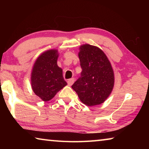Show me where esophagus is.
<instances>
[{
    "mask_svg": "<svg viewBox=\"0 0 149 149\" xmlns=\"http://www.w3.org/2000/svg\"><path fill=\"white\" fill-rule=\"evenodd\" d=\"M74 78H72V79H70L68 80V84L69 86H71V85H73V84L74 83Z\"/></svg>",
    "mask_w": 149,
    "mask_h": 149,
    "instance_id": "obj_1",
    "label": "esophagus"
}]
</instances>
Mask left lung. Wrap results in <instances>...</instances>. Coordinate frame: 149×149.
Wrapping results in <instances>:
<instances>
[{
	"mask_svg": "<svg viewBox=\"0 0 149 149\" xmlns=\"http://www.w3.org/2000/svg\"><path fill=\"white\" fill-rule=\"evenodd\" d=\"M78 56L82 72L72 88L88 107L102 104L114 85V73L110 62L100 48L89 44L81 45Z\"/></svg>",
	"mask_w": 149,
	"mask_h": 149,
	"instance_id": "1",
	"label": "left lung"
}]
</instances>
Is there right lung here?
<instances>
[{"mask_svg":"<svg viewBox=\"0 0 149 149\" xmlns=\"http://www.w3.org/2000/svg\"><path fill=\"white\" fill-rule=\"evenodd\" d=\"M58 51L50 49L42 52L33 66L31 85L33 91L45 102L51 100L56 93L67 85L62 70L57 64Z\"/></svg>","mask_w":149,"mask_h":149,"instance_id":"right-lung-1","label":"right lung"}]
</instances>
